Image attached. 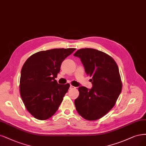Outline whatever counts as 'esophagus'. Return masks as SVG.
Listing matches in <instances>:
<instances>
[{"instance_id":"esophagus-1","label":"esophagus","mask_w":146,"mask_h":146,"mask_svg":"<svg viewBox=\"0 0 146 146\" xmlns=\"http://www.w3.org/2000/svg\"><path fill=\"white\" fill-rule=\"evenodd\" d=\"M76 88L75 87H74V86H73L72 85H71V86H70V88H69V89H75Z\"/></svg>"}]
</instances>
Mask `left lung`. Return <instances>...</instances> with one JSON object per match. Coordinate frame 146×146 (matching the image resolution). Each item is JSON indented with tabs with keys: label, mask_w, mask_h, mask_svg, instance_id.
<instances>
[{
	"label": "left lung",
	"mask_w": 146,
	"mask_h": 146,
	"mask_svg": "<svg viewBox=\"0 0 146 146\" xmlns=\"http://www.w3.org/2000/svg\"><path fill=\"white\" fill-rule=\"evenodd\" d=\"M79 57L87 75L92 77V88H78L79 96L74 100L78 114L89 121L97 120L108 113L121 92L122 82L115 60L102 51L92 48L78 49Z\"/></svg>",
	"instance_id": "obj_1"
}]
</instances>
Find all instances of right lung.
<instances>
[{"label": "right lung", "mask_w": 146, "mask_h": 146, "mask_svg": "<svg viewBox=\"0 0 146 146\" xmlns=\"http://www.w3.org/2000/svg\"><path fill=\"white\" fill-rule=\"evenodd\" d=\"M75 48L52 49L33 54L25 62L20 79V94L28 111L40 120L51 118L62 102L70 85L55 80L63 60Z\"/></svg>", "instance_id": "1"}]
</instances>
